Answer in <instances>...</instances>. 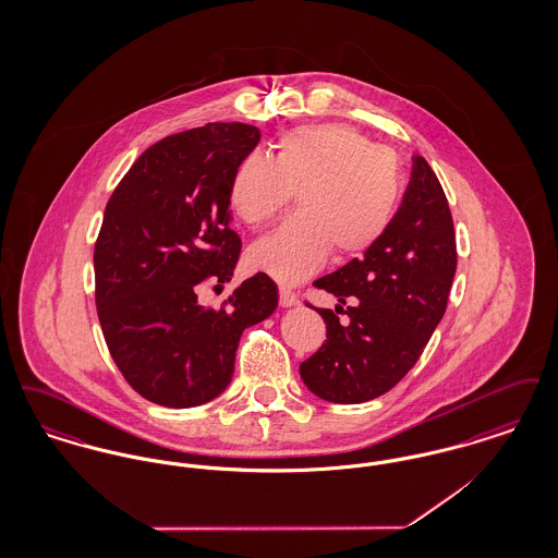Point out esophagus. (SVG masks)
<instances>
[{
    "label": "esophagus",
    "mask_w": 558,
    "mask_h": 558,
    "mask_svg": "<svg viewBox=\"0 0 558 558\" xmlns=\"http://www.w3.org/2000/svg\"><path fill=\"white\" fill-rule=\"evenodd\" d=\"M280 305L282 307H294V305H299V296L289 289H280Z\"/></svg>",
    "instance_id": "esophagus-1"
}]
</instances>
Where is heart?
Segmentation results:
<instances>
[{
	"label": "heart",
	"instance_id": "obj_1",
	"mask_svg": "<svg viewBox=\"0 0 558 558\" xmlns=\"http://www.w3.org/2000/svg\"><path fill=\"white\" fill-rule=\"evenodd\" d=\"M403 190L396 153L349 125L299 128L276 157L248 155L230 184V205L251 228L271 223L296 194L299 211L248 248V264L282 284L318 271L335 253L357 257L385 236Z\"/></svg>",
	"mask_w": 558,
	"mask_h": 558
}]
</instances>
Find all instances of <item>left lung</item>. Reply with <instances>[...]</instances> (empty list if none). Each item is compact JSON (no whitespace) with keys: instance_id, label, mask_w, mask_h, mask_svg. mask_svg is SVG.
Segmentation results:
<instances>
[{"instance_id":"8db88e82","label":"left lung","mask_w":558,"mask_h":558,"mask_svg":"<svg viewBox=\"0 0 558 558\" xmlns=\"http://www.w3.org/2000/svg\"><path fill=\"white\" fill-rule=\"evenodd\" d=\"M456 274V234L446 192L423 157L391 226L362 259L319 278L350 318L318 310L326 341L299 372L312 393L335 403H362L393 389L418 362L444 318Z\"/></svg>"}]
</instances>
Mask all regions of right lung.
<instances>
[{"mask_svg":"<svg viewBox=\"0 0 558 558\" xmlns=\"http://www.w3.org/2000/svg\"><path fill=\"white\" fill-rule=\"evenodd\" d=\"M262 140L246 123H207L144 150L108 198L94 246L96 307L117 368L142 398L192 408L232 380L244 328L278 305L259 271L219 310L198 303L207 282H230L240 236L230 184Z\"/></svg>","mask_w":558,"mask_h":558,"instance_id":"add662e5","label":"right lung"}]
</instances>
